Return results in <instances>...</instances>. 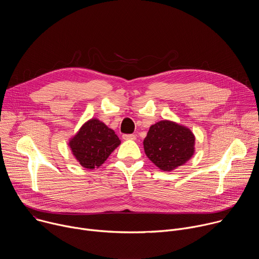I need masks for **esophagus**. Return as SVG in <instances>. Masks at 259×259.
Masks as SVG:
<instances>
[{
    "instance_id": "esophagus-1",
    "label": "esophagus",
    "mask_w": 259,
    "mask_h": 259,
    "mask_svg": "<svg viewBox=\"0 0 259 259\" xmlns=\"http://www.w3.org/2000/svg\"><path fill=\"white\" fill-rule=\"evenodd\" d=\"M123 139H125V140H135L136 135L135 134H124Z\"/></svg>"
}]
</instances>
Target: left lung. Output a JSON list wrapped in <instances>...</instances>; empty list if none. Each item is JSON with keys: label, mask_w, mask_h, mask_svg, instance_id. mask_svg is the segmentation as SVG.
<instances>
[{"label": "left lung", "mask_w": 259, "mask_h": 259, "mask_svg": "<svg viewBox=\"0 0 259 259\" xmlns=\"http://www.w3.org/2000/svg\"><path fill=\"white\" fill-rule=\"evenodd\" d=\"M195 139L189 128L163 120L150 127L143 140L144 153L159 169L170 172L193 157Z\"/></svg>", "instance_id": "left-lung-1"}]
</instances>
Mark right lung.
I'll use <instances>...</instances> for the list:
<instances>
[{
  "label": "right lung",
  "instance_id": "obj_1",
  "mask_svg": "<svg viewBox=\"0 0 259 259\" xmlns=\"http://www.w3.org/2000/svg\"><path fill=\"white\" fill-rule=\"evenodd\" d=\"M120 143L113 129L94 118L87 121L69 139L68 146L81 166L92 170L100 167Z\"/></svg>",
  "mask_w": 259,
  "mask_h": 259
}]
</instances>
